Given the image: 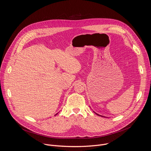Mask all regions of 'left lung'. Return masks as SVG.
Wrapping results in <instances>:
<instances>
[{
    "label": "left lung",
    "instance_id": "left-lung-1",
    "mask_svg": "<svg viewBox=\"0 0 151 151\" xmlns=\"http://www.w3.org/2000/svg\"><path fill=\"white\" fill-rule=\"evenodd\" d=\"M97 115H98V114H97Z\"/></svg>",
    "mask_w": 151,
    "mask_h": 151
}]
</instances>
